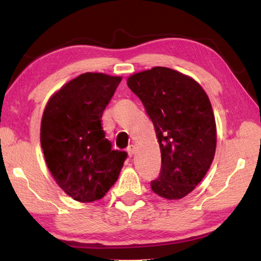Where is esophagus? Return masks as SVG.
<instances>
[{"instance_id":"1","label":"esophagus","mask_w":261,"mask_h":261,"mask_svg":"<svg viewBox=\"0 0 261 261\" xmlns=\"http://www.w3.org/2000/svg\"><path fill=\"white\" fill-rule=\"evenodd\" d=\"M135 151H136V147L134 146V145H130V146L126 148V152H127V154H129V156H130V158L134 156Z\"/></svg>"}]
</instances>
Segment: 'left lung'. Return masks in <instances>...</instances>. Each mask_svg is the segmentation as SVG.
I'll return each mask as SVG.
<instances>
[{"mask_svg": "<svg viewBox=\"0 0 261 261\" xmlns=\"http://www.w3.org/2000/svg\"><path fill=\"white\" fill-rule=\"evenodd\" d=\"M127 86L143 102L160 145L153 192L180 199L201 182L214 159L216 125L208 96L191 77L163 67L132 74Z\"/></svg>", "mask_w": 261, "mask_h": 261, "instance_id": "left-lung-1", "label": "left lung"}]
</instances>
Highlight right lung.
I'll list each match as a JSON object with an SVG mask.
<instances>
[{"label": "right lung", "instance_id": "obj_1", "mask_svg": "<svg viewBox=\"0 0 261 261\" xmlns=\"http://www.w3.org/2000/svg\"><path fill=\"white\" fill-rule=\"evenodd\" d=\"M121 81L105 73H83L57 91L43 112L40 141L48 169L77 201L101 199L127 156L112 149L101 126L103 110Z\"/></svg>", "mask_w": 261, "mask_h": 261}]
</instances>
